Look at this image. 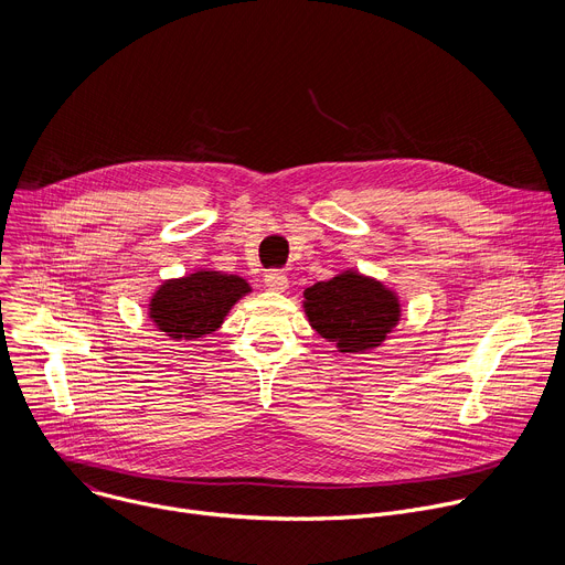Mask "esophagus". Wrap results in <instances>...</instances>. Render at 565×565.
Segmentation results:
<instances>
[{
  "instance_id": "34e87169",
  "label": "esophagus",
  "mask_w": 565,
  "mask_h": 565,
  "mask_svg": "<svg viewBox=\"0 0 565 565\" xmlns=\"http://www.w3.org/2000/svg\"><path fill=\"white\" fill-rule=\"evenodd\" d=\"M266 286L270 288V290H277V292H284L286 288H288V277H286V273L284 270H268L266 273Z\"/></svg>"
}]
</instances>
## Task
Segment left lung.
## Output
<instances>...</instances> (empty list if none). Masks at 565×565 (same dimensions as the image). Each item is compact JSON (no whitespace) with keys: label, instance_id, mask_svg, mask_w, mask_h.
<instances>
[{"label":"left lung","instance_id":"1","mask_svg":"<svg viewBox=\"0 0 565 565\" xmlns=\"http://www.w3.org/2000/svg\"><path fill=\"white\" fill-rule=\"evenodd\" d=\"M303 297L310 327L347 353L377 347L397 324L399 308L393 292L358 273L317 281Z\"/></svg>","mask_w":565,"mask_h":565}]
</instances>
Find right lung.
I'll return each instance as SVG.
<instances>
[{
  "label": "right lung",
  "instance_id": "1",
  "mask_svg": "<svg viewBox=\"0 0 565 565\" xmlns=\"http://www.w3.org/2000/svg\"><path fill=\"white\" fill-rule=\"evenodd\" d=\"M246 292L250 286L236 275L196 273L160 286L149 303V315L170 338L194 340L216 331L225 312Z\"/></svg>",
  "mask_w": 565,
  "mask_h": 565
}]
</instances>
